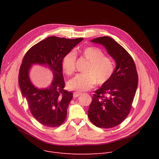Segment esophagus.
<instances>
[{
  "label": "esophagus",
  "mask_w": 159,
  "mask_h": 159,
  "mask_svg": "<svg viewBox=\"0 0 159 159\" xmlns=\"http://www.w3.org/2000/svg\"><path fill=\"white\" fill-rule=\"evenodd\" d=\"M80 95H82V93L77 92V91H75V92L73 93V97H77L80 96Z\"/></svg>",
  "instance_id": "1"
}]
</instances>
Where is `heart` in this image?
Returning a JSON list of instances; mask_svg holds the SVG:
<instances>
[{"instance_id":"1","label":"heart","mask_w":159,"mask_h":159,"mask_svg":"<svg viewBox=\"0 0 159 159\" xmlns=\"http://www.w3.org/2000/svg\"><path fill=\"white\" fill-rule=\"evenodd\" d=\"M89 62L85 71L86 73H80L68 82L70 89L85 91L93 88L95 83L102 85L110 80L114 72V64L109 57L104 56L101 49L89 46L80 50ZM76 54L73 51L67 53L62 58V67L64 73L71 75L75 70Z\"/></svg>"}]
</instances>
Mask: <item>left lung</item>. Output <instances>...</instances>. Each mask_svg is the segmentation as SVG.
<instances>
[{
    "label": "left lung",
    "instance_id": "8db88e82",
    "mask_svg": "<svg viewBox=\"0 0 159 159\" xmlns=\"http://www.w3.org/2000/svg\"><path fill=\"white\" fill-rule=\"evenodd\" d=\"M91 42L104 46L116 62L111 77L93 95L88 117L97 127L111 128L119 125L128 115L138 86L136 66L131 55L110 37Z\"/></svg>",
    "mask_w": 159,
    "mask_h": 159
}]
</instances>
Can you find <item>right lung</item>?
<instances>
[{
	"label": "right lung",
	"instance_id": "right-lung-1",
	"mask_svg": "<svg viewBox=\"0 0 159 159\" xmlns=\"http://www.w3.org/2000/svg\"><path fill=\"white\" fill-rule=\"evenodd\" d=\"M82 40L52 36L32 46L24 57L19 74L21 93L26 99L33 117L45 126L58 127L66 118L73 93L64 89L62 61ZM35 64L47 66L52 73L54 79L46 89H38L30 81L29 71Z\"/></svg>",
	"mask_w": 159,
	"mask_h": 159
}]
</instances>
